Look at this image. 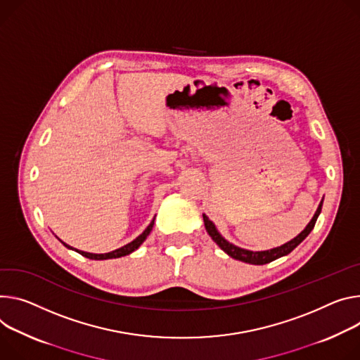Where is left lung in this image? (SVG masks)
I'll return each instance as SVG.
<instances>
[{
  "label": "left lung",
  "mask_w": 360,
  "mask_h": 360,
  "mask_svg": "<svg viewBox=\"0 0 360 360\" xmlns=\"http://www.w3.org/2000/svg\"><path fill=\"white\" fill-rule=\"evenodd\" d=\"M321 205H323V201L320 202V205H319L314 217L311 218V221L307 224V226L304 228V230L296 238H292L291 241L285 243L281 247H277V248H273V250H267V251H248V250H244V248H240V247H236V245L230 244L225 238L221 237V234L217 231L215 225L208 219V217L205 214L202 217H204V224H205V228H207L208 234L219 245L221 250H224L228 255L236 258V259L244 261V263L255 264V266H263V264L271 263V261H274V259H277V258H280L283 255L290 254L294 248H296L310 234V231L314 228L317 217H319V214L321 211Z\"/></svg>",
  "instance_id": "8db88e82"
}]
</instances>
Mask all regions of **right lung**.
<instances>
[{
  "mask_svg": "<svg viewBox=\"0 0 360 360\" xmlns=\"http://www.w3.org/2000/svg\"><path fill=\"white\" fill-rule=\"evenodd\" d=\"M153 222H155V219H152V222L148 225L146 230H145L138 238H135L132 243H129V244H126V245H123V247H120V248H117V250H115V251H110V252H106V254H91V252H84V251H79V250H76V251H77L79 254H82L83 257H87V258H90V259H108V258H119V257L127 255V254H130L132 251L138 250V248L141 247V244L146 240V237H148L149 233L152 231ZM63 244H64V243H63ZM64 245H66L68 248H72V247H69L68 244H64Z\"/></svg>",
  "mask_w": 360,
  "mask_h": 360,
  "instance_id": "1",
  "label": "right lung"
}]
</instances>
